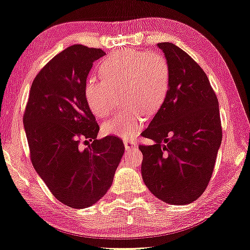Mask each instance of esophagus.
<instances>
[{"instance_id": "obj_1", "label": "esophagus", "mask_w": 250, "mask_h": 250, "mask_svg": "<svg viewBox=\"0 0 250 250\" xmlns=\"http://www.w3.org/2000/svg\"><path fill=\"white\" fill-rule=\"evenodd\" d=\"M137 147V143L135 140H131V139H129V140H125V149H128V150H130V149H133V148H136Z\"/></svg>"}]
</instances>
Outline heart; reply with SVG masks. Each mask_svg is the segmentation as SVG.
<instances>
[{
  "mask_svg": "<svg viewBox=\"0 0 250 250\" xmlns=\"http://www.w3.org/2000/svg\"><path fill=\"white\" fill-rule=\"evenodd\" d=\"M100 80L88 78L84 98L98 118H105L119 103L122 107L102 125L107 136L130 138L144 125V113L152 115L161 109L168 94L170 68L167 59L154 51L128 49L112 53L98 65Z\"/></svg>",
  "mask_w": 250,
  "mask_h": 250,
  "instance_id": "b5f03b06",
  "label": "heart"
}]
</instances>
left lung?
<instances>
[{
    "label": "left lung",
    "mask_w": 250,
    "mask_h": 250,
    "mask_svg": "<svg viewBox=\"0 0 250 250\" xmlns=\"http://www.w3.org/2000/svg\"><path fill=\"white\" fill-rule=\"evenodd\" d=\"M169 64L168 94L141 136V175L165 203H192L206 191L222 140L219 102L207 74L172 42L158 43Z\"/></svg>",
    "instance_id": "obj_1"
}]
</instances>
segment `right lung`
<instances>
[{"label":"right lung","instance_id":"1","mask_svg":"<svg viewBox=\"0 0 250 250\" xmlns=\"http://www.w3.org/2000/svg\"><path fill=\"white\" fill-rule=\"evenodd\" d=\"M105 53L74 44L56 55L30 88L23 125L36 172L65 206H93L112 185L125 146L121 139H96L100 126L84 98L93 62ZM92 141L84 151L79 141Z\"/></svg>","mask_w":250,"mask_h":250}]
</instances>
